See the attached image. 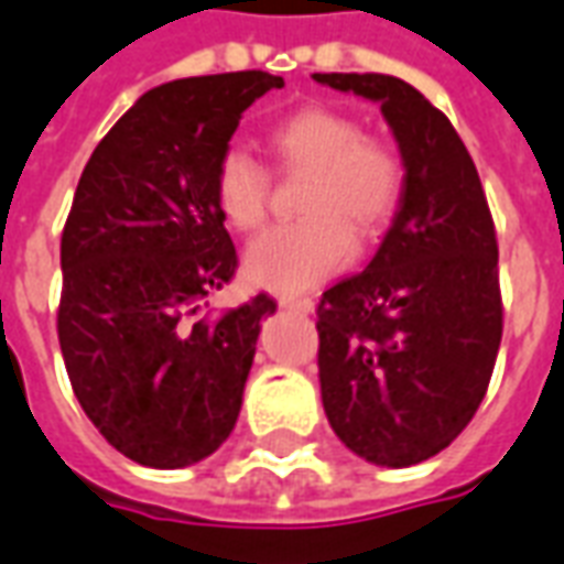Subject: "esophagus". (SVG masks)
<instances>
[{
  "label": "esophagus",
  "mask_w": 564,
  "mask_h": 564,
  "mask_svg": "<svg viewBox=\"0 0 564 564\" xmlns=\"http://www.w3.org/2000/svg\"><path fill=\"white\" fill-rule=\"evenodd\" d=\"M278 304H281V307H290V311H299V314H311L316 307V302L311 295H281Z\"/></svg>",
  "instance_id": "34e87169"
}]
</instances>
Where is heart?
<instances>
[{"mask_svg": "<svg viewBox=\"0 0 564 564\" xmlns=\"http://www.w3.org/2000/svg\"><path fill=\"white\" fill-rule=\"evenodd\" d=\"M283 170L311 173L304 218L278 224L248 248V278L269 290H307L344 269L356 253V229L377 232L394 218L406 191V161L382 133L332 107H302L271 128ZM215 203L229 227L260 229L269 218L271 176L248 149L229 145L215 166Z\"/></svg>", "mask_w": 564, "mask_h": 564, "instance_id": "heart-1", "label": "heart"}]
</instances>
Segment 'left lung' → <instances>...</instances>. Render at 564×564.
<instances>
[{"label":"left lung","instance_id":"left-lung-1","mask_svg":"<svg viewBox=\"0 0 564 564\" xmlns=\"http://www.w3.org/2000/svg\"><path fill=\"white\" fill-rule=\"evenodd\" d=\"M379 101L406 191L377 257L316 307L332 431L379 466L448 448L481 406L502 340L499 245L481 178L448 116L388 74H314Z\"/></svg>","mask_w":564,"mask_h":564}]
</instances>
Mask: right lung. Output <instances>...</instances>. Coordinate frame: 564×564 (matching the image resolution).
<instances>
[{"instance_id":"obj_1","label":"right lung","mask_w":564,"mask_h":564,"mask_svg":"<svg viewBox=\"0 0 564 564\" xmlns=\"http://www.w3.org/2000/svg\"><path fill=\"white\" fill-rule=\"evenodd\" d=\"M283 77L232 70L145 91L95 145L62 229L56 332L70 388L116 452L178 469L241 412L274 299L203 314L239 269L215 166L241 112Z\"/></svg>"}]
</instances>
